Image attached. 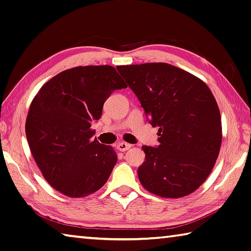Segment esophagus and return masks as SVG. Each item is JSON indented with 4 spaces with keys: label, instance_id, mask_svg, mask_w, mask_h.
<instances>
[{
    "label": "esophagus",
    "instance_id": "1",
    "mask_svg": "<svg viewBox=\"0 0 251 251\" xmlns=\"http://www.w3.org/2000/svg\"><path fill=\"white\" fill-rule=\"evenodd\" d=\"M130 148H131V145L127 144V143H126V142H120L117 144V150L120 151H129Z\"/></svg>",
    "mask_w": 251,
    "mask_h": 251
}]
</instances>
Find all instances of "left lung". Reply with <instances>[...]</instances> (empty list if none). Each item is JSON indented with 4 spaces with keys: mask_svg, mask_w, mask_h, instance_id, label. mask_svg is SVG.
<instances>
[{
    "mask_svg": "<svg viewBox=\"0 0 251 251\" xmlns=\"http://www.w3.org/2000/svg\"><path fill=\"white\" fill-rule=\"evenodd\" d=\"M117 70L140 100L147 121L159 127V145L142 146L141 184L166 198L196 191L210 175L222 142L221 115L210 89L166 63L118 66Z\"/></svg>",
    "mask_w": 251,
    "mask_h": 251,
    "instance_id": "left-lung-1",
    "label": "left lung"
}]
</instances>
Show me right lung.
<instances>
[{
    "instance_id": "obj_1",
    "label": "right lung",
    "mask_w": 251,
    "mask_h": 251,
    "mask_svg": "<svg viewBox=\"0 0 251 251\" xmlns=\"http://www.w3.org/2000/svg\"><path fill=\"white\" fill-rule=\"evenodd\" d=\"M126 84L111 66L75 67L45 83L30 105L25 135L45 180L69 197L99 191L117 162L114 147L92 140L106 100Z\"/></svg>"
}]
</instances>
